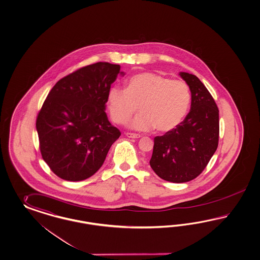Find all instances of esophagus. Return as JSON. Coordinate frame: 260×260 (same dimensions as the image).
Listing matches in <instances>:
<instances>
[{
	"instance_id": "1",
	"label": "esophagus",
	"mask_w": 260,
	"mask_h": 260,
	"mask_svg": "<svg viewBox=\"0 0 260 260\" xmlns=\"http://www.w3.org/2000/svg\"><path fill=\"white\" fill-rule=\"evenodd\" d=\"M126 135V137H128V138H140L141 137V135H136V134H132V133H126L125 134Z\"/></svg>"
}]
</instances>
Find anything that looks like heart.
Returning <instances> with one entry per match:
<instances>
[{"instance_id": "b5f03b06", "label": "heart", "mask_w": 260, "mask_h": 260, "mask_svg": "<svg viewBox=\"0 0 260 260\" xmlns=\"http://www.w3.org/2000/svg\"><path fill=\"white\" fill-rule=\"evenodd\" d=\"M108 104L110 116L117 124L126 122L139 107L142 113L131 122L132 127L139 131L156 127L166 133L176 128L187 115L191 92L185 81L142 73L126 81L125 89L110 88Z\"/></svg>"}]
</instances>
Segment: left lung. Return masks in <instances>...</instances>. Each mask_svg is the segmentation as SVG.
<instances>
[{"mask_svg": "<svg viewBox=\"0 0 260 260\" xmlns=\"http://www.w3.org/2000/svg\"><path fill=\"white\" fill-rule=\"evenodd\" d=\"M191 91V108L176 128L154 137L150 165L162 179L190 181L206 168L219 141V109L195 75L180 72Z\"/></svg>", "mask_w": 260, "mask_h": 260, "instance_id": "1", "label": "left lung"}]
</instances>
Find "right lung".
Wrapping results in <instances>:
<instances>
[{
	"mask_svg": "<svg viewBox=\"0 0 260 260\" xmlns=\"http://www.w3.org/2000/svg\"><path fill=\"white\" fill-rule=\"evenodd\" d=\"M120 65L97 62L54 84L36 119L40 152L60 179L80 181L102 167L121 135L106 113L108 91Z\"/></svg>",
	"mask_w": 260,
	"mask_h": 260,
	"instance_id": "right-lung-1",
	"label": "right lung"
}]
</instances>
